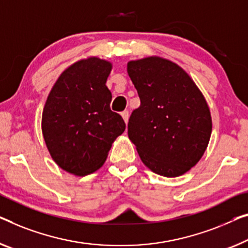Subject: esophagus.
Wrapping results in <instances>:
<instances>
[{
    "label": "esophagus",
    "mask_w": 248,
    "mask_h": 248,
    "mask_svg": "<svg viewBox=\"0 0 248 248\" xmlns=\"http://www.w3.org/2000/svg\"><path fill=\"white\" fill-rule=\"evenodd\" d=\"M121 117H123L124 124H128V120H129V112L127 111V110H124V112H121Z\"/></svg>",
    "instance_id": "34e87169"
}]
</instances>
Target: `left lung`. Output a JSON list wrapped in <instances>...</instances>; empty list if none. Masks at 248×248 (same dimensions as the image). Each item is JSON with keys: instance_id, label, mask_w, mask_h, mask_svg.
<instances>
[{"instance_id": "obj_1", "label": "left lung", "mask_w": 248, "mask_h": 248, "mask_svg": "<svg viewBox=\"0 0 248 248\" xmlns=\"http://www.w3.org/2000/svg\"><path fill=\"white\" fill-rule=\"evenodd\" d=\"M127 71L140 98L128 124V137L140 159L164 177L189 171L212 135L204 94L182 66L158 55L129 61Z\"/></svg>"}]
</instances>
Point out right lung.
Wrapping results in <instances>:
<instances>
[{
	"label": "right lung",
	"mask_w": 248,
	"mask_h": 248,
	"mask_svg": "<svg viewBox=\"0 0 248 248\" xmlns=\"http://www.w3.org/2000/svg\"><path fill=\"white\" fill-rule=\"evenodd\" d=\"M112 63L88 57L68 66L55 81L42 112V135L53 161L66 172L87 176L102 167L125 129L110 110L106 86Z\"/></svg>",
	"instance_id": "right-lung-1"
}]
</instances>
